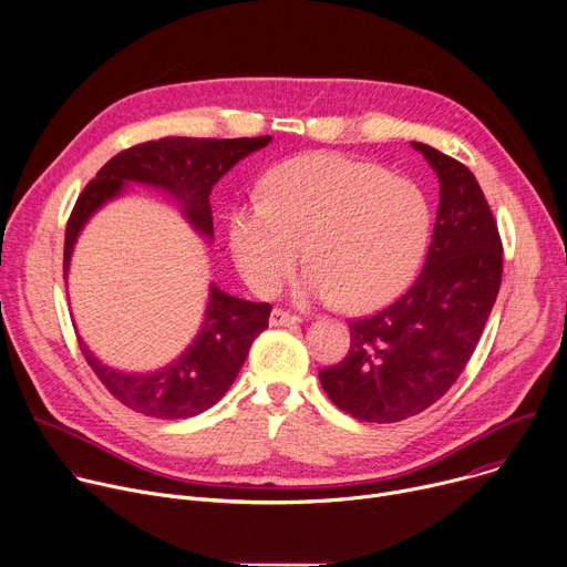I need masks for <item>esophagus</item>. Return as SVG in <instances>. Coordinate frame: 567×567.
<instances>
[{
  "mask_svg": "<svg viewBox=\"0 0 567 567\" xmlns=\"http://www.w3.org/2000/svg\"><path fill=\"white\" fill-rule=\"evenodd\" d=\"M269 323H271L274 328H278V326H296V323H300V317L289 315V312L280 310V307H276V310H274L271 317H269Z\"/></svg>",
  "mask_w": 567,
  "mask_h": 567,
  "instance_id": "esophagus-1",
  "label": "esophagus"
}]
</instances>
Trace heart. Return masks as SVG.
<instances>
[{
    "mask_svg": "<svg viewBox=\"0 0 567 567\" xmlns=\"http://www.w3.org/2000/svg\"><path fill=\"white\" fill-rule=\"evenodd\" d=\"M432 235V205L409 178L380 165L312 153L278 165L262 200L230 213L235 262L260 296H274L302 260V298L369 312L416 278Z\"/></svg>",
    "mask_w": 567,
    "mask_h": 567,
    "instance_id": "obj_1",
    "label": "heart"
}]
</instances>
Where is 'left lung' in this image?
Instances as JSON below:
<instances>
[{
	"instance_id": "obj_1",
	"label": "left lung",
	"mask_w": 567,
	"mask_h": 567,
	"mask_svg": "<svg viewBox=\"0 0 567 567\" xmlns=\"http://www.w3.org/2000/svg\"><path fill=\"white\" fill-rule=\"evenodd\" d=\"M441 183L421 276L382 312L350 321V348L319 373L328 398L367 423L421 414L456 382L484 332L502 282L497 224L473 172L411 142Z\"/></svg>"
}]
</instances>
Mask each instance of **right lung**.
Returning <instances> with one entry per match:
<instances>
[{"instance_id": "obj_1", "label": "right lung", "mask_w": 567, "mask_h": 567, "mask_svg": "<svg viewBox=\"0 0 567 567\" xmlns=\"http://www.w3.org/2000/svg\"><path fill=\"white\" fill-rule=\"evenodd\" d=\"M269 142L271 135L237 140L163 137L117 153L76 198L65 230V276L83 226L101 205L117 198L126 183L163 189L181 205L192 228L205 239H213V187L241 158ZM269 302L241 300L210 285L200 330L169 367L156 373H124L101 364L83 341L81 350L101 384L128 409L151 419H189L226 395L246 362L250 343L269 328Z\"/></svg>"}]
</instances>
